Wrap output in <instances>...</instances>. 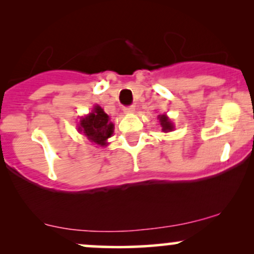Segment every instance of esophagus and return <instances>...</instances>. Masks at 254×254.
I'll list each match as a JSON object with an SVG mask.
<instances>
[{
  "label": "esophagus",
  "instance_id": "obj_1",
  "mask_svg": "<svg viewBox=\"0 0 254 254\" xmlns=\"http://www.w3.org/2000/svg\"><path fill=\"white\" fill-rule=\"evenodd\" d=\"M133 112H135V106H133V105L124 107V113H133Z\"/></svg>",
  "mask_w": 254,
  "mask_h": 254
}]
</instances>
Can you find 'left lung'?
Here are the masks:
<instances>
[{
  "mask_svg": "<svg viewBox=\"0 0 254 254\" xmlns=\"http://www.w3.org/2000/svg\"><path fill=\"white\" fill-rule=\"evenodd\" d=\"M157 119H159L160 125H161L162 131H164V132H170V131L174 129L173 123H172L170 118H168L166 115H159L157 116Z\"/></svg>",
  "mask_w": 254,
  "mask_h": 254,
  "instance_id": "obj_1",
  "label": "left lung"
}]
</instances>
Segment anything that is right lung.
Instances as JSON below:
<instances>
[{
	"instance_id": "1",
	"label": "right lung",
	"mask_w": 254,
	"mask_h": 254,
	"mask_svg": "<svg viewBox=\"0 0 254 254\" xmlns=\"http://www.w3.org/2000/svg\"><path fill=\"white\" fill-rule=\"evenodd\" d=\"M113 129L115 125L110 122V117L98 105H95L89 115L81 118L78 124V131L82 132L95 147H104L109 144L107 139L112 136Z\"/></svg>"
}]
</instances>
